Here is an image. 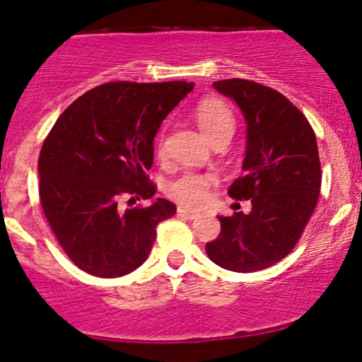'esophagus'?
<instances>
[{"instance_id":"34e87169","label":"esophagus","mask_w":362,"mask_h":362,"mask_svg":"<svg viewBox=\"0 0 362 362\" xmlns=\"http://www.w3.org/2000/svg\"><path fill=\"white\" fill-rule=\"evenodd\" d=\"M177 213H178V216L187 218V220H196V218H199V213L190 211V209H185V208H178Z\"/></svg>"}]
</instances>
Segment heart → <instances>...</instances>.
Instances as JSON below:
<instances>
[{"label": "heart", "mask_w": 362, "mask_h": 362, "mask_svg": "<svg viewBox=\"0 0 362 362\" xmlns=\"http://www.w3.org/2000/svg\"><path fill=\"white\" fill-rule=\"evenodd\" d=\"M196 122L206 137L211 139L218 134H230L232 136L235 120L232 110L220 99H202L196 108ZM158 151H163V141H160ZM216 184L214 173L185 172L180 177L166 185V192L173 201L180 202L187 208H199L208 199L209 189Z\"/></svg>", "instance_id": "b5f03b06"}]
</instances>
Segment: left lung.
Listing matches in <instances>:
<instances>
[{
	"label": "left lung",
	"mask_w": 362,
	"mask_h": 362,
	"mask_svg": "<svg viewBox=\"0 0 362 362\" xmlns=\"http://www.w3.org/2000/svg\"><path fill=\"white\" fill-rule=\"evenodd\" d=\"M213 87L239 106L247 125L244 173L228 194L251 199L252 209L218 216L221 232L206 252L230 272H259L296 247L315 211L321 189L316 136L308 118L275 89L244 78Z\"/></svg>",
	"instance_id": "obj_1"
}]
</instances>
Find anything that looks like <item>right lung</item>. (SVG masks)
<instances>
[{
    "instance_id": "obj_1",
    "label": "right lung",
    "mask_w": 362,
    "mask_h": 362,
    "mask_svg": "<svg viewBox=\"0 0 362 362\" xmlns=\"http://www.w3.org/2000/svg\"><path fill=\"white\" fill-rule=\"evenodd\" d=\"M192 82H108L59 115L39 154V196L66 256L86 273L117 278L148 259L160 221L177 208L166 199L122 211L120 199H151L146 172L166 115Z\"/></svg>"
}]
</instances>
